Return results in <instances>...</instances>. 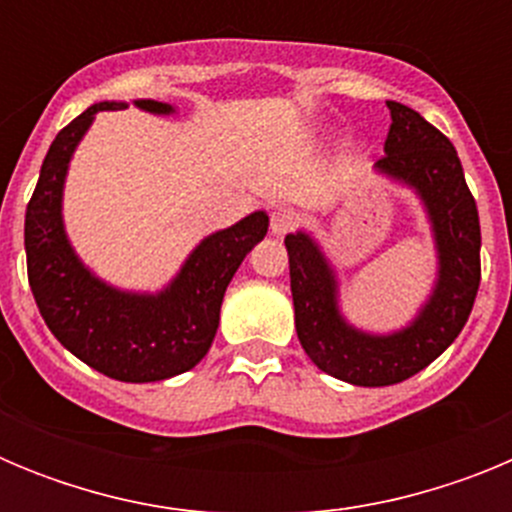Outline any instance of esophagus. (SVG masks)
I'll return each instance as SVG.
<instances>
[{
	"label": "esophagus",
	"mask_w": 512,
	"mask_h": 512,
	"mask_svg": "<svg viewBox=\"0 0 512 512\" xmlns=\"http://www.w3.org/2000/svg\"><path fill=\"white\" fill-rule=\"evenodd\" d=\"M297 212L295 210H289V207H274V212H271V233L274 235H287L292 233V230L297 228Z\"/></svg>",
	"instance_id": "esophagus-1"
}]
</instances>
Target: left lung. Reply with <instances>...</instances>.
<instances>
[{"instance_id":"obj_1","label":"left lung","mask_w":512,"mask_h":512,"mask_svg":"<svg viewBox=\"0 0 512 512\" xmlns=\"http://www.w3.org/2000/svg\"><path fill=\"white\" fill-rule=\"evenodd\" d=\"M390 135L377 169L415 187L428 207L438 246V282L413 325L392 336H369L343 323L336 279L310 235L284 238L295 325L305 354L330 377L356 387L405 382L454 343L479 289V215L451 140L400 102H387Z\"/></svg>"}]
</instances>
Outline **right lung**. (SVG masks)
<instances>
[{
  "mask_svg": "<svg viewBox=\"0 0 512 512\" xmlns=\"http://www.w3.org/2000/svg\"><path fill=\"white\" fill-rule=\"evenodd\" d=\"M135 104L156 115L174 110L156 99ZM117 107L125 104L99 102L84 110L45 153L25 212L27 282L45 325L76 359L120 382H158L189 372L210 351L225 289L266 235L269 217L253 212L205 238L161 295H128L92 277L63 233L61 192L71 153L94 115Z\"/></svg>",
  "mask_w": 512,
  "mask_h": 512,
  "instance_id": "right-lung-1",
  "label": "right lung"
}]
</instances>
